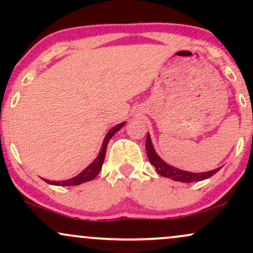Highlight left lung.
I'll use <instances>...</instances> for the list:
<instances>
[{"mask_svg": "<svg viewBox=\"0 0 253 253\" xmlns=\"http://www.w3.org/2000/svg\"><path fill=\"white\" fill-rule=\"evenodd\" d=\"M145 147H146V153H147V157H149L150 163L156 168L157 172H158L161 176L167 177V178H171V179H173V181L184 182V183L203 181V179H206V178H210V177H211L214 173H216L217 171L221 169V168H217V169H215V170L208 171V172H201V173L188 172V171L176 169V168L167 164L164 161H162V159L159 158V156L157 155L155 149H153L149 134H147Z\"/></svg>", "mask_w": 253, "mask_h": 253, "instance_id": "1", "label": "left lung"}]
</instances>
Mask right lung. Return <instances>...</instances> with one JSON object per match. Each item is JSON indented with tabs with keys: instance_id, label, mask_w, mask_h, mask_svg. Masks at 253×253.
<instances>
[{
	"instance_id": "add662e5",
	"label": "right lung",
	"mask_w": 253,
	"mask_h": 253,
	"mask_svg": "<svg viewBox=\"0 0 253 253\" xmlns=\"http://www.w3.org/2000/svg\"><path fill=\"white\" fill-rule=\"evenodd\" d=\"M124 125H125V123L118 125V126L113 127V128L110 129L108 133H107L106 138H104V140H103L102 147H101L100 153H98V157L95 159L94 162H92L91 164L89 165L88 168H86L85 170H83L80 175H77L76 177H74V178H71V179H66V181H62V182L60 181H58V182L48 181V179H45V182L48 183V184H53V185H80V184H82V183L89 182V181H91V179H94L95 177L98 175V172H100L101 169H102V164L104 161V157H106V150H107V145H108V141L110 140V138H112V136L114 135L115 133H117L118 130L124 126Z\"/></svg>"
}]
</instances>
